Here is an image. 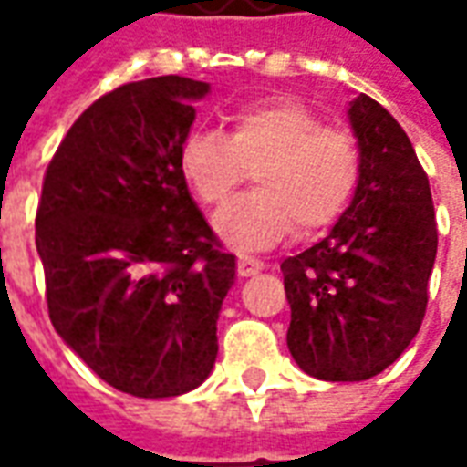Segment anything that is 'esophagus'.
I'll return each mask as SVG.
<instances>
[{"mask_svg":"<svg viewBox=\"0 0 467 467\" xmlns=\"http://www.w3.org/2000/svg\"><path fill=\"white\" fill-rule=\"evenodd\" d=\"M263 270V263L254 260V257H247V254H240L237 257V275L240 277H250V275H257Z\"/></svg>","mask_w":467,"mask_h":467,"instance_id":"1","label":"esophagus"}]
</instances>
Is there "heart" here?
<instances>
[{
	"label": "heart",
	"mask_w": 467,
	"mask_h": 467,
	"mask_svg": "<svg viewBox=\"0 0 467 467\" xmlns=\"http://www.w3.org/2000/svg\"><path fill=\"white\" fill-rule=\"evenodd\" d=\"M250 170L254 190L227 204L214 227L237 247H270L345 213L362 174L360 142L287 97L237 107L227 134L197 127L184 137L180 172L207 207L227 202Z\"/></svg>",
	"instance_id": "heart-1"
}]
</instances>
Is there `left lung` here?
<instances>
[{"instance_id":"8db88e82","label":"left lung","mask_w":467,"mask_h":467,"mask_svg":"<svg viewBox=\"0 0 467 467\" xmlns=\"http://www.w3.org/2000/svg\"><path fill=\"white\" fill-rule=\"evenodd\" d=\"M362 174L325 240L287 257V348L307 375L368 380L418 335L438 253L428 174L408 134L372 97L350 105Z\"/></svg>"}]
</instances>
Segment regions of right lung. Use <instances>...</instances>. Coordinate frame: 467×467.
Returning a JSON list of instances; mask_svg holds the SVG:
<instances>
[{"mask_svg": "<svg viewBox=\"0 0 467 467\" xmlns=\"http://www.w3.org/2000/svg\"><path fill=\"white\" fill-rule=\"evenodd\" d=\"M207 89L167 75L107 92L69 127L42 182L35 240L49 320L134 398L194 390L217 358L234 254L180 172L190 102Z\"/></svg>", "mask_w": 467, "mask_h": 467, "instance_id": "1", "label": "right lung"}]
</instances>
